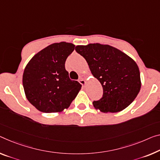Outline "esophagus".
<instances>
[{
	"mask_svg": "<svg viewBox=\"0 0 160 160\" xmlns=\"http://www.w3.org/2000/svg\"><path fill=\"white\" fill-rule=\"evenodd\" d=\"M78 82H79V83L83 86V87H84L85 84H86V82H85L84 79H83V78H80L79 80H78Z\"/></svg>",
	"mask_w": 160,
	"mask_h": 160,
	"instance_id": "1",
	"label": "esophagus"
}]
</instances>
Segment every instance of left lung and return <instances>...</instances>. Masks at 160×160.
I'll use <instances>...</instances> for the list:
<instances>
[{
  "label": "left lung",
  "instance_id": "left-lung-1",
  "mask_svg": "<svg viewBox=\"0 0 160 160\" xmlns=\"http://www.w3.org/2000/svg\"><path fill=\"white\" fill-rule=\"evenodd\" d=\"M75 50L87 61L103 87L102 97L93 102L96 109L114 113L132 104L141 88L139 67L132 58L119 49L100 43L77 46Z\"/></svg>",
  "mask_w": 160,
  "mask_h": 160
}]
</instances>
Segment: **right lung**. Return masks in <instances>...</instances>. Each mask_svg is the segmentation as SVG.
<instances>
[{
  "mask_svg": "<svg viewBox=\"0 0 160 160\" xmlns=\"http://www.w3.org/2000/svg\"><path fill=\"white\" fill-rule=\"evenodd\" d=\"M75 46L53 43L33 56L26 66L23 86L27 99L39 111L53 113L67 109L82 88L70 79L65 68L66 58Z\"/></svg>",
  "mask_w": 160,
  "mask_h": 160,
  "instance_id": "right-lung-1",
  "label": "right lung"
}]
</instances>
